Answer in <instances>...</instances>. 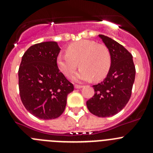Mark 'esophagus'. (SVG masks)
<instances>
[{"label": "esophagus", "mask_w": 153, "mask_h": 153, "mask_svg": "<svg viewBox=\"0 0 153 153\" xmlns=\"http://www.w3.org/2000/svg\"><path fill=\"white\" fill-rule=\"evenodd\" d=\"M74 86H75L76 89H80L83 87V86H81V85H78V84H76Z\"/></svg>", "instance_id": "34e87169"}]
</instances>
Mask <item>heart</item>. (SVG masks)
Returning a JSON list of instances; mask_svg holds the SVG:
<instances>
[{"mask_svg": "<svg viewBox=\"0 0 153 153\" xmlns=\"http://www.w3.org/2000/svg\"><path fill=\"white\" fill-rule=\"evenodd\" d=\"M67 53H60L56 57L58 68L67 77H72L76 70L80 67L75 80H101L111 67V55L104 44L93 40H83L70 44Z\"/></svg>", "mask_w": 153, "mask_h": 153, "instance_id": "1", "label": "heart"}]
</instances>
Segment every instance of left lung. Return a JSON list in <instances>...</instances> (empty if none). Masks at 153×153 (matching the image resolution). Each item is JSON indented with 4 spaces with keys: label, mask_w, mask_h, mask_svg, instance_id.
Here are the masks:
<instances>
[{
    "label": "left lung",
    "mask_w": 153,
    "mask_h": 153,
    "mask_svg": "<svg viewBox=\"0 0 153 153\" xmlns=\"http://www.w3.org/2000/svg\"><path fill=\"white\" fill-rule=\"evenodd\" d=\"M111 55V67L100 83L93 85L95 93L86 101L92 114L109 117L121 111L129 102L136 76L132 56L123 45L109 36L100 34Z\"/></svg>",
    "instance_id": "obj_1"
}]
</instances>
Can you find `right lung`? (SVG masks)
<instances>
[{
    "label": "right lung",
    "instance_id": "add662e5",
    "mask_svg": "<svg viewBox=\"0 0 153 153\" xmlns=\"http://www.w3.org/2000/svg\"><path fill=\"white\" fill-rule=\"evenodd\" d=\"M60 51L54 41L34 44L24 53L19 67L21 101L27 111L41 120L60 117L67 105V95L74 90L56 65Z\"/></svg>",
    "mask_w": 153,
    "mask_h": 153
}]
</instances>
